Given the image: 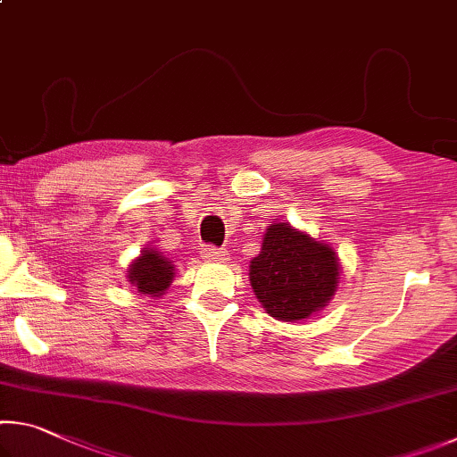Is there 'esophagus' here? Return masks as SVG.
Masks as SVG:
<instances>
[{
  "mask_svg": "<svg viewBox=\"0 0 457 457\" xmlns=\"http://www.w3.org/2000/svg\"><path fill=\"white\" fill-rule=\"evenodd\" d=\"M201 258L210 260V262H223V260H228V252L218 250V247H213V245H204L201 247Z\"/></svg>",
  "mask_w": 457,
  "mask_h": 457,
  "instance_id": "obj_1",
  "label": "esophagus"
}]
</instances>
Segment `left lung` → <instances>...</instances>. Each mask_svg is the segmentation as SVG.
<instances>
[{
    "mask_svg": "<svg viewBox=\"0 0 457 457\" xmlns=\"http://www.w3.org/2000/svg\"><path fill=\"white\" fill-rule=\"evenodd\" d=\"M340 262L328 244L290 223H270L262 252L250 262V282L270 316L284 322L308 319L335 296Z\"/></svg>",
    "mask_w": 457,
    "mask_h": 457,
    "instance_id": "left-lung-1",
    "label": "left lung"
}]
</instances>
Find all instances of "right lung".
I'll return each mask as SVG.
<instances>
[{"label":"right lung","instance_id":"right-lung-1","mask_svg":"<svg viewBox=\"0 0 457 457\" xmlns=\"http://www.w3.org/2000/svg\"><path fill=\"white\" fill-rule=\"evenodd\" d=\"M173 262H169L163 253L153 250V247H145L141 256L129 266L127 278L141 294L159 296V294H163L169 288V284L173 282Z\"/></svg>","mask_w":457,"mask_h":457}]
</instances>
